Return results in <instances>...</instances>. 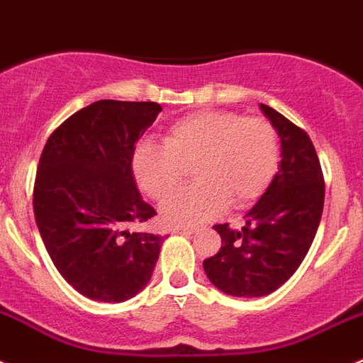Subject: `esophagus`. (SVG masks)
Wrapping results in <instances>:
<instances>
[{
	"mask_svg": "<svg viewBox=\"0 0 363 363\" xmlns=\"http://www.w3.org/2000/svg\"><path fill=\"white\" fill-rule=\"evenodd\" d=\"M194 228L189 226H172V233H179V235H191L194 233Z\"/></svg>",
	"mask_w": 363,
	"mask_h": 363,
	"instance_id": "1",
	"label": "esophagus"
}]
</instances>
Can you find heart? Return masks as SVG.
Here are the masks:
<instances>
[{
	"mask_svg": "<svg viewBox=\"0 0 363 363\" xmlns=\"http://www.w3.org/2000/svg\"><path fill=\"white\" fill-rule=\"evenodd\" d=\"M280 146L266 119L233 112H199L168 128L162 145L143 143L132 157L139 188L153 201H164L194 169L197 186L174 195L162 206L169 224H199L226 210L259 201L279 169Z\"/></svg>",
	"mask_w": 363,
	"mask_h": 363,
	"instance_id": "obj_1",
	"label": "heart"
}]
</instances>
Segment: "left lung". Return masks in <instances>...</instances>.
<instances>
[{
    "instance_id": "left-lung-1",
    "label": "left lung",
    "mask_w": 363,
    "mask_h": 363,
    "mask_svg": "<svg viewBox=\"0 0 363 363\" xmlns=\"http://www.w3.org/2000/svg\"><path fill=\"white\" fill-rule=\"evenodd\" d=\"M282 145V161L240 230L213 226L222 246L202 262L213 286L231 296H266L306 259L324 210V175L311 139L282 113L260 104Z\"/></svg>"
}]
</instances>
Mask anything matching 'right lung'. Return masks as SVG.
Returning a JSON list of instances; mask_svg holds the SVG:
<instances>
[{
    "mask_svg": "<svg viewBox=\"0 0 363 363\" xmlns=\"http://www.w3.org/2000/svg\"><path fill=\"white\" fill-rule=\"evenodd\" d=\"M161 110L150 101H96L41 152L35 224L61 277L86 298L125 302L150 282L164 238L128 231L157 215L137 191L132 157Z\"/></svg>",
    "mask_w": 363,
    "mask_h": 363,
    "instance_id": "obj_1",
    "label": "right lung"
}]
</instances>
